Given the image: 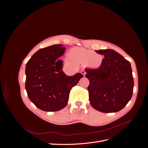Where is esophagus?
<instances>
[{
	"mask_svg": "<svg viewBox=\"0 0 148 148\" xmlns=\"http://www.w3.org/2000/svg\"><path fill=\"white\" fill-rule=\"evenodd\" d=\"M82 73L84 75V77L85 75H86V71H85V70H82Z\"/></svg>",
	"mask_w": 148,
	"mask_h": 148,
	"instance_id": "34e87169",
	"label": "esophagus"
}]
</instances>
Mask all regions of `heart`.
<instances>
[{"label":"heart","mask_w":148,"mask_h":148,"mask_svg":"<svg viewBox=\"0 0 148 148\" xmlns=\"http://www.w3.org/2000/svg\"><path fill=\"white\" fill-rule=\"evenodd\" d=\"M73 53L77 59L83 63H89V65L92 68H99L101 65L103 60V57L99 53L86 50L84 49L77 48L73 50Z\"/></svg>","instance_id":"obj_1"}]
</instances>
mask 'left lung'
<instances>
[{
  "label": "left lung",
  "mask_w": 148,
  "mask_h": 148,
  "mask_svg": "<svg viewBox=\"0 0 148 148\" xmlns=\"http://www.w3.org/2000/svg\"><path fill=\"white\" fill-rule=\"evenodd\" d=\"M104 55L101 65L86 69L89 98L94 109L104 113L117 112L131 99L134 80L130 62L111 49L96 51Z\"/></svg>",
  "instance_id": "1"
}]
</instances>
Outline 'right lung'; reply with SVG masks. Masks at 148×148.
<instances>
[{
	"instance_id": "obj_1",
	"label": "right lung",
	"mask_w": 148,
	"mask_h": 148,
	"mask_svg": "<svg viewBox=\"0 0 148 148\" xmlns=\"http://www.w3.org/2000/svg\"><path fill=\"white\" fill-rule=\"evenodd\" d=\"M60 44L39 49L26 65L25 89L30 101L46 112L59 111L68 103L71 89L83 75L68 77L62 70V61L56 60L64 54Z\"/></svg>"
}]
</instances>
